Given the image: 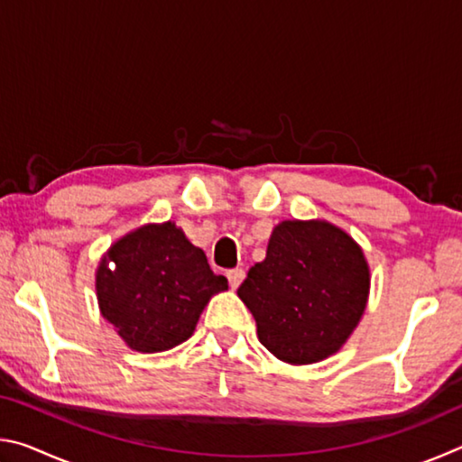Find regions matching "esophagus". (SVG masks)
Instances as JSON below:
<instances>
[{
    "instance_id": "obj_1",
    "label": "esophagus",
    "mask_w": 462,
    "mask_h": 462,
    "mask_svg": "<svg viewBox=\"0 0 462 462\" xmlns=\"http://www.w3.org/2000/svg\"><path fill=\"white\" fill-rule=\"evenodd\" d=\"M226 277L230 281V287L236 289L242 283V279H245V269H232L226 273Z\"/></svg>"
}]
</instances>
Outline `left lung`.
Masks as SVG:
<instances>
[{"label":"left lung","instance_id":"1","mask_svg":"<svg viewBox=\"0 0 462 462\" xmlns=\"http://www.w3.org/2000/svg\"><path fill=\"white\" fill-rule=\"evenodd\" d=\"M363 248L324 220L275 226L267 256L250 267L238 297L269 353L289 365L319 363L340 350L366 308Z\"/></svg>","mask_w":462,"mask_h":462}]
</instances>
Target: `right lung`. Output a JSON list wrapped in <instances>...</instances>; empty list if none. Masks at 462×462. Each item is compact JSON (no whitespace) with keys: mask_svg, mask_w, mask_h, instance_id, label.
Returning <instances> with one entry per match:
<instances>
[{"mask_svg":"<svg viewBox=\"0 0 462 462\" xmlns=\"http://www.w3.org/2000/svg\"><path fill=\"white\" fill-rule=\"evenodd\" d=\"M228 289L206 253L173 222L146 224L114 242L96 273L101 316L138 353L185 342L212 295Z\"/></svg>","mask_w":462,"mask_h":462,"instance_id":"add662e5","label":"right lung"}]
</instances>
